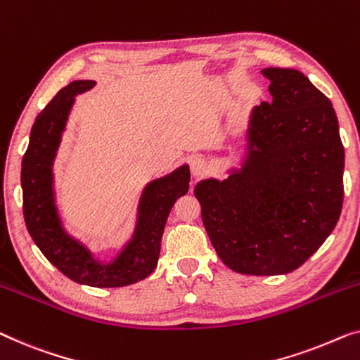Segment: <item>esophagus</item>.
<instances>
[{
  "instance_id": "obj_1",
  "label": "esophagus",
  "mask_w": 360,
  "mask_h": 360,
  "mask_svg": "<svg viewBox=\"0 0 360 360\" xmlns=\"http://www.w3.org/2000/svg\"><path fill=\"white\" fill-rule=\"evenodd\" d=\"M190 170H191V175L193 176L205 175L206 170H207L206 160L202 159L201 155H195V158H191V160H190Z\"/></svg>"
}]
</instances>
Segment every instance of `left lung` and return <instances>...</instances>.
<instances>
[{
    "label": "left lung",
    "instance_id": "8db88e82",
    "mask_svg": "<svg viewBox=\"0 0 360 360\" xmlns=\"http://www.w3.org/2000/svg\"><path fill=\"white\" fill-rule=\"evenodd\" d=\"M271 101L255 107L248 153L226 180L195 196L216 253L232 271L288 274L302 266L341 214L345 148L330 98L289 68H266Z\"/></svg>",
    "mask_w": 360,
    "mask_h": 360
}]
</instances>
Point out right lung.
Segmentation results:
<instances>
[{
    "instance_id": "obj_1",
    "label": "right lung",
    "mask_w": 360,
    "mask_h": 360,
    "mask_svg": "<svg viewBox=\"0 0 360 360\" xmlns=\"http://www.w3.org/2000/svg\"><path fill=\"white\" fill-rule=\"evenodd\" d=\"M94 84L71 82L35 118L20 170L24 221L40 252L66 278L92 288H123L148 278L158 266L165 222L175 201L188 191L190 169L181 165L146 186L133 238L113 262L101 263L84 245L68 236L55 206L51 165L75 97Z\"/></svg>"
}]
</instances>
